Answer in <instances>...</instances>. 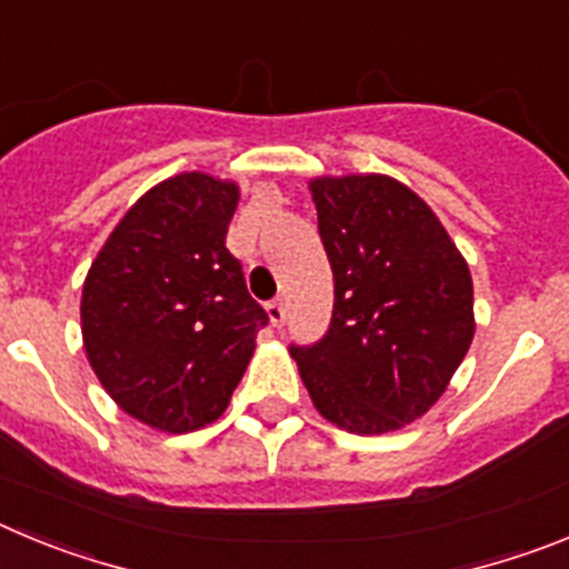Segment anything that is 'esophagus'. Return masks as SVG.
Instances as JSON below:
<instances>
[{"instance_id": "1", "label": "esophagus", "mask_w": 569, "mask_h": 569, "mask_svg": "<svg viewBox=\"0 0 569 569\" xmlns=\"http://www.w3.org/2000/svg\"><path fill=\"white\" fill-rule=\"evenodd\" d=\"M268 316L273 321V328H284V319H288V308H284V301L276 299L268 305Z\"/></svg>"}]
</instances>
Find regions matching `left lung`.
<instances>
[{"label": "left lung", "instance_id": "left-lung-1", "mask_svg": "<svg viewBox=\"0 0 569 569\" xmlns=\"http://www.w3.org/2000/svg\"><path fill=\"white\" fill-rule=\"evenodd\" d=\"M310 190L333 316L290 356L325 419L390 433L436 405L470 350V270L433 210L390 176H325Z\"/></svg>", "mask_w": 569, "mask_h": 569}]
</instances>
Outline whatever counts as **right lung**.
<instances>
[{
    "mask_svg": "<svg viewBox=\"0 0 569 569\" xmlns=\"http://www.w3.org/2000/svg\"><path fill=\"white\" fill-rule=\"evenodd\" d=\"M233 182L182 173L116 224L82 290L93 373L124 413L188 433L224 413L268 313L224 248Z\"/></svg>",
    "mask_w": 569,
    "mask_h": 569,
    "instance_id": "right-lung-1",
    "label": "right lung"
}]
</instances>
